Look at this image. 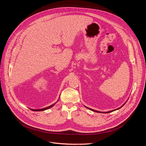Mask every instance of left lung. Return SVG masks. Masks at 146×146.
I'll return each mask as SVG.
<instances>
[{"instance_id":"1","label":"left lung","mask_w":146,"mask_h":146,"mask_svg":"<svg viewBox=\"0 0 146 146\" xmlns=\"http://www.w3.org/2000/svg\"><path fill=\"white\" fill-rule=\"evenodd\" d=\"M125 102V103H124L123 105H122V106H121L120 108H118V109H114V110H111V111H106V112H102V111H97V110H94V109H90V108H87V107H86V106H85L86 108H87V109H90V110H91V111H95V112H96V113H111V112H112V111H115V110H118V109H119L121 108H122L125 104L126 103V102Z\"/></svg>"}]
</instances>
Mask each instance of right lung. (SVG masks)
<instances>
[{
  "label": "right lung",
  "instance_id": "right-lung-1",
  "mask_svg": "<svg viewBox=\"0 0 146 146\" xmlns=\"http://www.w3.org/2000/svg\"><path fill=\"white\" fill-rule=\"evenodd\" d=\"M59 99H58V101L59 100ZM58 101L56 102V103H57L58 102ZM54 103V104H52V105H51V106H48V107H46V108H43V109H30L31 110H32V111H44V110H47V109H50V108H51L52 107H53L54 106V105H55V103Z\"/></svg>",
  "mask_w": 146,
  "mask_h": 146
}]
</instances>
